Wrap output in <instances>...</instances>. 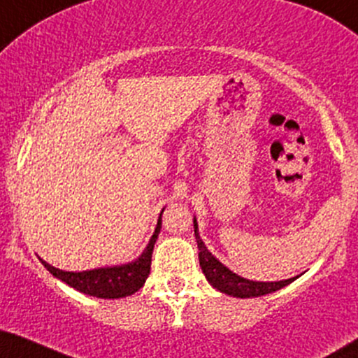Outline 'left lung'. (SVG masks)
<instances>
[{
    "mask_svg": "<svg viewBox=\"0 0 358 358\" xmlns=\"http://www.w3.org/2000/svg\"><path fill=\"white\" fill-rule=\"evenodd\" d=\"M194 231H195V239H197L199 246V262L202 266V272L206 275V278L209 280V284L214 289H217L219 292L227 294V296L233 297H241V299H248V297H260L265 294H272L275 290L285 287L290 282L296 280L297 277L287 278V280H278V282H257V280H248V278L241 277V275L234 273L233 270L227 268L226 265H222L214 255L207 250L206 243L200 239L199 234V224L197 219L194 217Z\"/></svg>",
    "mask_w": 358,
    "mask_h": 358,
    "instance_id": "obj_1",
    "label": "left lung"
}]
</instances>
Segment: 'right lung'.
<instances>
[{
    "mask_svg": "<svg viewBox=\"0 0 358 358\" xmlns=\"http://www.w3.org/2000/svg\"><path fill=\"white\" fill-rule=\"evenodd\" d=\"M163 210H161V214H163ZM161 214L148 246L136 260L122 263V265L83 270V272H66V270L49 265L41 258L42 265L59 280L68 284L69 287L86 294V296L100 297V299H120V297L132 296L143 287L149 272H151L152 248H155V243L161 231Z\"/></svg>",
    "mask_w": 358,
    "mask_h": 358,
    "instance_id": "right-lung-1",
    "label": "right lung"
}]
</instances>
